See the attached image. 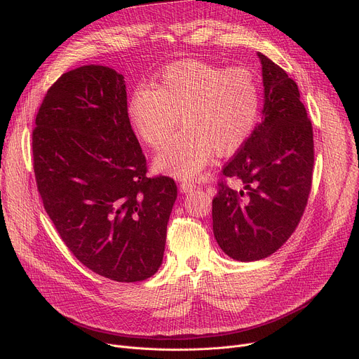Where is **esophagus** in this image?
Instances as JSON below:
<instances>
[{"instance_id": "1", "label": "esophagus", "mask_w": 359, "mask_h": 359, "mask_svg": "<svg viewBox=\"0 0 359 359\" xmlns=\"http://www.w3.org/2000/svg\"><path fill=\"white\" fill-rule=\"evenodd\" d=\"M180 189H181L182 192H191V191L196 189V184L191 182V181H182V182L180 184Z\"/></svg>"}]
</instances>
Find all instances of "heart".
Segmentation results:
<instances>
[{"label": "heart", "mask_w": 359, "mask_h": 359, "mask_svg": "<svg viewBox=\"0 0 359 359\" xmlns=\"http://www.w3.org/2000/svg\"><path fill=\"white\" fill-rule=\"evenodd\" d=\"M259 88L241 67L223 70L184 60L165 67L155 89L137 88L128 104L136 133L158 148L184 126L155 158V168L177 178H194L217 155H230L249 137L259 114Z\"/></svg>", "instance_id": "1"}]
</instances>
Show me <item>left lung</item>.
<instances>
[{"instance_id": "1", "label": "left lung", "mask_w": 359, "mask_h": 359, "mask_svg": "<svg viewBox=\"0 0 359 359\" xmlns=\"http://www.w3.org/2000/svg\"><path fill=\"white\" fill-rule=\"evenodd\" d=\"M257 56L262 121L223 170L243 188L222 181L212 200L214 237L238 262L262 260L287 241L306 208L313 171V130L297 85L264 54Z\"/></svg>"}]
</instances>
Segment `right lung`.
<instances>
[{
	"label": "right lung",
	"instance_id": "add662e5",
	"mask_svg": "<svg viewBox=\"0 0 359 359\" xmlns=\"http://www.w3.org/2000/svg\"><path fill=\"white\" fill-rule=\"evenodd\" d=\"M33 161L44 208L81 264L126 283L158 271L177 185L147 177L122 74L96 65L62 74L36 116Z\"/></svg>",
	"mask_w": 359,
	"mask_h": 359
}]
</instances>
